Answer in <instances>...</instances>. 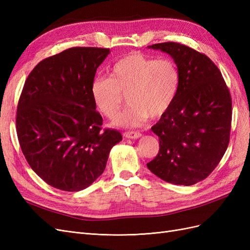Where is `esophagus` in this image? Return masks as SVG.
Wrapping results in <instances>:
<instances>
[{
    "instance_id": "1",
    "label": "esophagus",
    "mask_w": 250,
    "mask_h": 250,
    "mask_svg": "<svg viewBox=\"0 0 250 250\" xmlns=\"http://www.w3.org/2000/svg\"><path fill=\"white\" fill-rule=\"evenodd\" d=\"M141 135H142V133L139 131H125L124 132V137L127 139H139Z\"/></svg>"
}]
</instances>
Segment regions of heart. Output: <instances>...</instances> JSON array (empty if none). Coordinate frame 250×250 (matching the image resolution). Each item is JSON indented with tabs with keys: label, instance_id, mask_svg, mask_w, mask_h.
I'll return each mask as SVG.
<instances>
[{
	"label": "heart",
	"instance_id": "obj_1",
	"mask_svg": "<svg viewBox=\"0 0 250 250\" xmlns=\"http://www.w3.org/2000/svg\"><path fill=\"white\" fill-rule=\"evenodd\" d=\"M110 78L98 77L92 83L97 109L115 119L127 99L129 106L117 124L132 127L148 117L160 118L169 110L178 93L180 74L171 58L155 59L141 52H130L110 67Z\"/></svg>",
	"mask_w": 250,
	"mask_h": 250
}]
</instances>
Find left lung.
Returning a JSON list of instances; mask_svg holds the SVG:
<instances>
[{"instance_id":"8db88e82","label":"left lung","mask_w":250,"mask_h":250,"mask_svg":"<svg viewBox=\"0 0 250 250\" xmlns=\"http://www.w3.org/2000/svg\"><path fill=\"white\" fill-rule=\"evenodd\" d=\"M148 48L168 53L180 83L169 110L152 126L160 151L148 169L167 183L192 186L206 179L228 149L231 96L218 66L203 53L168 42Z\"/></svg>"}]
</instances>
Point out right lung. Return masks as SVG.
Returning a JSON list of instances; mask_svg holds the SVG:
<instances>
[{
	"mask_svg": "<svg viewBox=\"0 0 250 250\" xmlns=\"http://www.w3.org/2000/svg\"><path fill=\"white\" fill-rule=\"evenodd\" d=\"M109 49L74 47L42 60L27 77L17 110V133L32 170L53 188L78 192L106 167L122 141L92 97L95 74Z\"/></svg>",
	"mask_w": 250,
	"mask_h": 250,
	"instance_id": "obj_1",
	"label": "right lung"
}]
</instances>
